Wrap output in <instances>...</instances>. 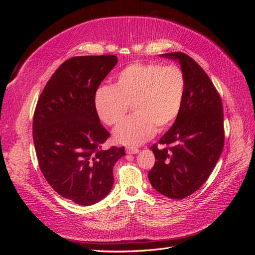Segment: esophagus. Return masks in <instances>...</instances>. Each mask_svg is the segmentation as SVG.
Returning a JSON list of instances; mask_svg holds the SVG:
<instances>
[{"mask_svg": "<svg viewBox=\"0 0 255 255\" xmlns=\"http://www.w3.org/2000/svg\"><path fill=\"white\" fill-rule=\"evenodd\" d=\"M138 152H139V150H138L137 148H130V146H128V148H127V153L128 154H137Z\"/></svg>", "mask_w": 255, "mask_h": 255, "instance_id": "34e87169", "label": "esophagus"}]
</instances>
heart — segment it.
Returning <instances> with one entry per match:
<instances>
[{
	"mask_svg": "<svg viewBox=\"0 0 255 255\" xmlns=\"http://www.w3.org/2000/svg\"><path fill=\"white\" fill-rule=\"evenodd\" d=\"M186 76L180 67L159 63H135L118 73L113 86L100 87L95 96V109L106 126H118L128 106L135 115L115 129L116 141L138 145L157 130L173 125L183 109L186 95Z\"/></svg>",
	"mask_w": 255,
	"mask_h": 255,
	"instance_id": "obj_1",
	"label": "heart"
}]
</instances>
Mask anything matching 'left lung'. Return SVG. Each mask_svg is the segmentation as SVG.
Here are the masks:
<instances>
[{
  "label": "left lung",
  "mask_w": 255,
  "mask_h": 255,
  "mask_svg": "<svg viewBox=\"0 0 255 255\" xmlns=\"http://www.w3.org/2000/svg\"><path fill=\"white\" fill-rule=\"evenodd\" d=\"M163 56L177 59L187 88L181 114L151 150L155 164L148 176L152 186L171 199H184L206 182L225 144L223 107L219 92L203 69L187 54ZM164 146L158 148V144Z\"/></svg>",
  "instance_id": "obj_1"
}]
</instances>
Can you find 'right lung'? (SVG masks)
I'll return each instance as SVG.
<instances>
[{
	"instance_id": "obj_1",
	"label": "right lung",
	"mask_w": 255,
	"mask_h": 255,
	"mask_svg": "<svg viewBox=\"0 0 255 255\" xmlns=\"http://www.w3.org/2000/svg\"><path fill=\"white\" fill-rule=\"evenodd\" d=\"M117 64L115 55L67 59L45 85L33 118V139L39 168L58 195L88 206L109 195L113 169L125 146L102 144L111 134L95 109L101 82Z\"/></svg>"
}]
</instances>
